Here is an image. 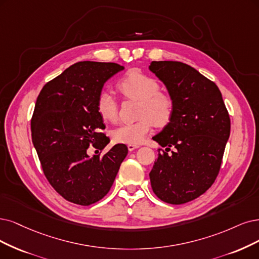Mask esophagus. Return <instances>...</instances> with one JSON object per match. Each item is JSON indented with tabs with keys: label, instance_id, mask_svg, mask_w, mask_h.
<instances>
[{
	"label": "esophagus",
	"instance_id": "34e87169",
	"mask_svg": "<svg viewBox=\"0 0 259 259\" xmlns=\"http://www.w3.org/2000/svg\"><path fill=\"white\" fill-rule=\"evenodd\" d=\"M139 147H140V145H128V149H129V151L135 150V149H137V148H139Z\"/></svg>",
	"mask_w": 259,
	"mask_h": 259
}]
</instances>
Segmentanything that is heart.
I'll return each instance as SVG.
<instances>
[{"label":"heart","instance_id":"obj_1","mask_svg":"<svg viewBox=\"0 0 259 259\" xmlns=\"http://www.w3.org/2000/svg\"><path fill=\"white\" fill-rule=\"evenodd\" d=\"M118 89L124 97L140 101L138 117L135 122L119 124L112 132L114 142L120 144L139 145L151 131L152 126L165 127L173 118L175 102L171 96L160 92L159 82L141 70L133 69L118 82ZM102 119L115 121L118 116V102L110 92H101L96 102Z\"/></svg>","mask_w":259,"mask_h":259}]
</instances>
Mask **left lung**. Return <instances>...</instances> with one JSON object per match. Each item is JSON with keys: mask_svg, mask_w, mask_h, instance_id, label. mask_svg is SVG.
<instances>
[{"mask_svg": "<svg viewBox=\"0 0 259 259\" xmlns=\"http://www.w3.org/2000/svg\"><path fill=\"white\" fill-rule=\"evenodd\" d=\"M149 70L164 83L175 102L173 118L152 140L159 152L149 173L154 193L180 205L204 194L221 167L231 119L214 82L181 62H151ZM174 152H169L170 147Z\"/></svg>", "mask_w": 259, "mask_h": 259, "instance_id": "1", "label": "left lung"}]
</instances>
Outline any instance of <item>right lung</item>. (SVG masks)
<instances>
[{
  "mask_svg": "<svg viewBox=\"0 0 259 259\" xmlns=\"http://www.w3.org/2000/svg\"><path fill=\"white\" fill-rule=\"evenodd\" d=\"M123 70L115 63L79 62L48 82L38 95L31 131L46 178L57 193L73 204L89 206L108 194L128 154L116 144L99 152L110 139L96 102L104 83Z\"/></svg>",
  "mask_w": 259,
  "mask_h": 259,
  "instance_id": "add662e5",
  "label": "right lung"
}]
</instances>
